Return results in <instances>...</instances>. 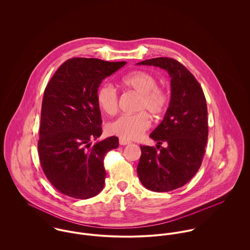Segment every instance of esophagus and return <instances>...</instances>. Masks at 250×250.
Returning <instances> with one entry per match:
<instances>
[{"mask_svg":"<svg viewBox=\"0 0 250 250\" xmlns=\"http://www.w3.org/2000/svg\"><path fill=\"white\" fill-rule=\"evenodd\" d=\"M131 142H129V141H127V140H124V139H119V144L120 145H127V144H130Z\"/></svg>","mask_w":250,"mask_h":250,"instance_id":"34e87169","label":"esophagus"}]
</instances>
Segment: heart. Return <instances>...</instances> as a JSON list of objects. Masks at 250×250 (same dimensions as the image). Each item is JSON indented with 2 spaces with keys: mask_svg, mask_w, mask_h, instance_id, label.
I'll use <instances>...</instances> for the list:
<instances>
[{
  "mask_svg": "<svg viewBox=\"0 0 250 250\" xmlns=\"http://www.w3.org/2000/svg\"><path fill=\"white\" fill-rule=\"evenodd\" d=\"M122 83L141 94L137 105V110L141 111L120 115L107 124V133L127 141L137 140L151 126V119L146 112L156 118L163 116L168 107L169 96L164 88L158 86V79L149 72H131L123 77ZM96 100L100 108L109 115L115 114L118 110L119 94L110 83L99 86Z\"/></svg>",
  "mask_w": 250,
  "mask_h": 250,
  "instance_id": "heart-1",
  "label": "heart"
}]
</instances>
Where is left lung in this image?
I'll use <instances>...</instances> for the list:
<instances>
[{"label":"left lung","instance_id":"8db88e82","mask_svg":"<svg viewBox=\"0 0 250 250\" xmlns=\"http://www.w3.org/2000/svg\"><path fill=\"white\" fill-rule=\"evenodd\" d=\"M168 72L171 81L169 106L160 125L150 134L167 147L157 150L142 145L138 175L143 186L157 192L176 189L198 171L208 140V110L201 85L183 64L170 58H155L138 63Z\"/></svg>","mask_w":250,"mask_h":250}]
</instances>
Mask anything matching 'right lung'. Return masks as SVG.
<instances>
[{
	"label": "right lung",
	"mask_w": 250,
	"mask_h": 250,
	"mask_svg": "<svg viewBox=\"0 0 250 250\" xmlns=\"http://www.w3.org/2000/svg\"><path fill=\"white\" fill-rule=\"evenodd\" d=\"M125 64L73 58L59 67L45 88L38 156L49 182L65 195L87 199L104 188V159L118 147V138L91 144L102 135L96 92L106 77Z\"/></svg>",
	"instance_id": "add662e5"
}]
</instances>
